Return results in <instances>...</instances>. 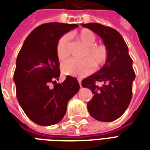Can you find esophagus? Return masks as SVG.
<instances>
[{"instance_id": "obj_1", "label": "esophagus", "mask_w": 150, "mask_h": 150, "mask_svg": "<svg viewBox=\"0 0 150 150\" xmlns=\"http://www.w3.org/2000/svg\"><path fill=\"white\" fill-rule=\"evenodd\" d=\"M78 82H79V86H80V87H82L81 86V79H78Z\"/></svg>"}]
</instances>
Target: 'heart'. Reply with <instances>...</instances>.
<instances>
[{
  "label": "heart",
  "instance_id": "heart-1",
  "mask_svg": "<svg viewBox=\"0 0 150 150\" xmlns=\"http://www.w3.org/2000/svg\"><path fill=\"white\" fill-rule=\"evenodd\" d=\"M77 39L86 47L83 57L86 59H70L62 62V72L66 75L76 76L91 73L95 68L104 66L108 59L109 50L104 44H96V36L94 32L88 29H83L76 34ZM56 53L59 60H63L68 55V38L62 36L58 42Z\"/></svg>",
  "mask_w": 150,
  "mask_h": 150
}]
</instances>
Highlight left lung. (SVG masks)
<instances>
[{
  "instance_id": "1",
  "label": "left lung",
  "mask_w": 150,
  "mask_h": 150,
  "mask_svg": "<svg viewBox=\"0 0 150 150\" xmlns=\"http://www.w3.org/2000/svg\"><path fill=\"white\" fill-rule=\"evenodd\" d=\"M82 25L98 34L109 50L108 59L104 67L83 79L82 86L89 88L94 95L88 103L90 115L100 121L111 122L122 116L130 104L135 79L133 62L118 31L99 23ZM96 81H102L104 84L99 87Z\"/></svg>"
}]
</instances>
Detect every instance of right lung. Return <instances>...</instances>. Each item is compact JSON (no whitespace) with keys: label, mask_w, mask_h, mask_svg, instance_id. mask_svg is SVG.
<instances>
[{"label":"right lung","mask_w":150,"mask_h":150,"mask_svg":"<svg viewBox=\"0 0 150 150\" xmlns=\"http://www.w3.org/2000/svg\"><path fill=\"white\" fill-rule=\"evenodd\" d=\"M77 24L51 22L35 28L25 40L16 61L13 80L19 104L25 115L39 125L59 123L65 116L68 101L79 90L77 79L60 75L56 47L62 35ZM50 82L54 83L50 88Z\"/></svg>","instance_id":"add662e5"}]
</instances>
